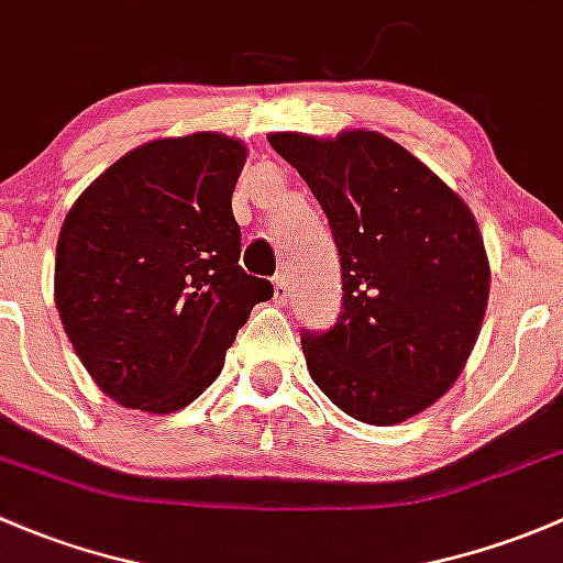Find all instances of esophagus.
I'll return each mask as SVG.
<instances>
[{
	"label": "esophagus",
	"mask_w": 563,
	"mask_h": 563,
	"mask_svg": "<svg viewBox=\"0 0 563 563\" xmlns=\"http://www.w3.org/2000/svg\"><path fill=\"white\" fill-rule=\"evenodd\" d=\"M274 298H276V303H279V306H284L289 300V282H287V276H284V274H279L274 279Z\"/></svg>",
	"instance_id": "34e87169"
}]
</instances>
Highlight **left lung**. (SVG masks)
Instances as JSON below:
<instances>
[{"label":"left lung","instance_id":"1","mask_svg":"<svg viewBox=\"0 0 563 563\" xmlns=\"http://www.w3.org/2000/svg\"><path fill=\"white\" fill-rule=\"evenodd\" d=\"M309 184L341 260V314L303 330L311 379L341 411L396 426L442 398L466 366L490 268L466 202L379 132L268 137Z\"/></svg>","mask_w":563,"mask_h":563}]
</instances>
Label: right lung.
Listing matches in <instances>:
<instances>
[{"label": "right lung", "mask_w": 563, "mask_h": 563, "mask_svg": "<svg viewBox=\"0 0 563 563\" xmlns=\"http://www.w3.org/2000/svg\"><path fill=\"white\" fill-rule=\"evenodd\" d=\"M246 146L219 132L124 154L69 208L54 298L91 379L126 409L170 415L224 366L249 311L274 295L239 265L233 189Z\"/></svg>", "instance_id": "1"}]
</instances>
